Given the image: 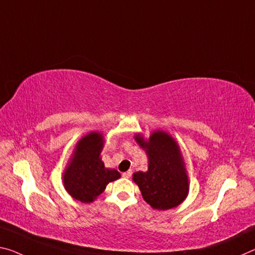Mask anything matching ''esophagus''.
Here are the masks:
<instances>
[{
  "instance_id": "obj_1",
  "label": "esophagus",
  "mask_w": 255,
  "mask_h": 255,
  "mask_svg": "<svg viewBox=\"0 0 255 255\" xmlns=\"http://www.w3.org/2000/svg\"><path fill=\"white\" fill-rule=\"evenodd\" d=\"M131 175H132V171L131 170H128V171L123 173V177H125V178H130Z\"/></svg>"
}]
</instances>
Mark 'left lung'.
<instances>
[{"label": "left lung", "mask_w": 255, "mask_h": 255, "mask_svg": "<svg viewBox=\"0 0 255 255\" xmlns=\"http://www.w3.org/2000/svg\"><path fill=\"white\" fill-rule=\"evenodd\" d=\"M136 140L146 148L148 156V170L132 176L145 202L156 210H169L179 205L187 196L188 179L175 140L163 131L153 132L148 142L139 135L136 136Z\"/></svg>", "instance_id": "8db88e82"}]
</instances>
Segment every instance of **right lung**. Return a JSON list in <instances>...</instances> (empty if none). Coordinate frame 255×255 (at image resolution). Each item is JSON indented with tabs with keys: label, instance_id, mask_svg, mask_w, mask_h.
<instances>
[{
	"label": "right lung",
	"instance_id": "add662e5",
	"mask_svg": "<svg viewBox=\"0 0 255 255\" xmlns=\"http://www.w3.org/2000/svg\"><path fill=\"white\" fill-rule=\"evenodd\" d=\"M103 137L99 132L83 137L63 176L67 192L83 203H91L107 185L120 177L116 169H107L100 159Z\"/></svg>",
	"mask_w": 255,
	"mask_h": 255
}]
</instances>
